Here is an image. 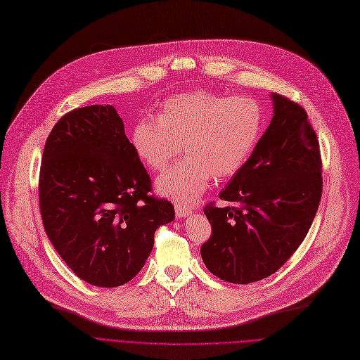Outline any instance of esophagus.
Segmentation results:
<instances>
[{
  "mask_svg": "<svg viewBox=\"0 0 360 360\" xmlns=\"http://www.w3.org/2000/svg\"><path fill=\"white\" fill-rule=\"evenodd\" d=\"M175 212H176V218H185V217H188V215L192 214V210H191L189 207L176 204V205H175Z\"/></svg>",
  "mask_w": 360,
  "mask_h": 360,
  "instance_id": "esophagus-1",
  "label": "esophagus"
}]
</instances>
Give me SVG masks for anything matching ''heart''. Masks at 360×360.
I'll list each match as a JSON object with an SVG mask.
<instances>
[{
	"mask_svg": "<svg viewBox=\"0 0 360 360\" xmlns=\"http://www.w3.org/2000/svg\"><path fill=\"white\" fill-rule=\"evenodd\" d=\"M263 129L264 112L251 97L201 89L168 97L155 120H138L130 132V146L153 172L165 169L182 146L185 158L156 181V189L188 204L201 197L211 178L221 182L237 175Z\"/></svg>",
	"mask_w": 360,
	"mask_h": 360,
	"instance_id": "heart-1",
	"label": "heart"
}]
</instances>
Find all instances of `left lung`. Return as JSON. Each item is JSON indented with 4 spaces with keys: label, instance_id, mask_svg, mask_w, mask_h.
Returning a JSON list of instances; mask_svg holds the SVG:
<instances>
[{
    "label": "left lung",
    "instance_id": "1",
    "mask_svg": "<svg viewBox=\"0 0 360 360\" xmlns=\"http://www.w3.org/2000/svg\"><path fill=\"white\" fill-rule=\"evenodd\" d=\"M274 116L243 169L219 193L224 208H204L211 238L207 269L221 280L248 284L276 273L306 238L323 179L319 141L306 110L273 93Z\"/></svg>",
    "mask_w": 360,
    "mask_h": 360
}]
</instances>
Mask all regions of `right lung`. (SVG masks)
Here are the masks:
<instances>
[{"instance_id": "obj_1", "label": "right lung", "mask_w": 360, "mask_h": 360, "mask_svg": "<svg viewBox=\"0 0 360 360\" xmlns=\"http://www.w3.org/2000/svg\"><path fill=\"white\" fill-rule=\"evenodd\" d=\"M150 191L113 106L75 109L54 124L40 168V211L49 240L77 277L117 287L142 270L156 228L175 218L174 205Z\"/></svg>"}]
</instances>
